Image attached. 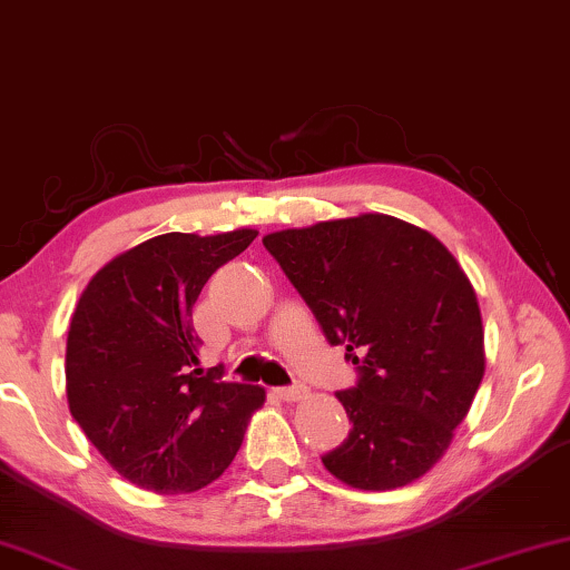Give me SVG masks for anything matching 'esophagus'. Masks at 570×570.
<instances>
[{"mask_svg":"<svg viewBox=\"0 0 570 570\" xmlns=\"http://www.w3.org/2000/svg\"><path fill=\"white\" fill-rule=\"evenodd\" d=\"M277 399L283 401H301L308 395V387H305L303 383H295V385H285V387H277Z\"/></svg>","mask_w":570,"mask_h":570,"instance_id":"1","label":"esophagus"}]
</instances>
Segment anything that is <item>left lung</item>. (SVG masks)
<instances>
[{
    "mask_svg": "<svg viewBox=\"0 0 570 570\" xmlns=\"http://www.w3.org/2000/svg\"><path fill=\"white\" fill-rule=\"evenodd\" d=\"M262 244L357 370L336 393L352 429L321 463L362 491L422 478L483 381L481 311L465 272L432 234L381 213Z\"/></svg>",
    "mask_w": 570,
    "mask_h": 570,
    "instance_id": "8db88e82",
    "label": "left lung"
}]
</instances>
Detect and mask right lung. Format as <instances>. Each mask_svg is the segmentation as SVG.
I'll list each match as a JSON object with an SVG mask.
<instances>
[{
	"label": "right lung",
	"mask_w": 570,
	"mask_h": 570,
	"mask_svg": "<svg viewBox=\"0 0 570 570\" xmlns=\"http://www.w3.org/2000/svg\"><path fill=\"white\" fill-rule=\"evenodd\" d=\"M257 230L164 234L105 265L73 311L66 340L71 416L100 455L154 493L197 491L242 448L265 401L259 385L200 367L193 305Z\"/></svg>",
	"instance_id": "add662e5"
}]
</instances>
